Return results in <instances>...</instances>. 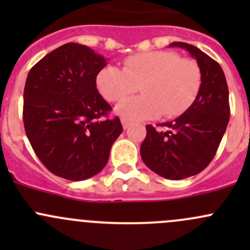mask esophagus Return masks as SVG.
<instances>
[{
    "label": "esophagus",
    "instance_id": "34e87169",
    "mask_svg": "<svg viewBox=\"0 0 250 250\" xmlns=\"http://www.w3.org/2000/svg\"><path fill=\"white\" fill-rule=\"evenodd\" d=\"M121 122H122V125L125 129H127V128L130 125V123H132L129 120H127V118H122V120H121Z\"/></svg>",
    "mask_w": 250,
    "mask_h": 250
}]
</instances>
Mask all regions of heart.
I'll return each mask as SVG.
<instances>
[{
	"label": "heart",
	"mask_w": 250,
	"mask_h": 250,
	"mask_svg": "<svg viewBox=\"0 0 250 250\" xmlns=\"http://www.w3.org/2000/svg\"><path fill=\"white\" fill-rule=\"evenodd\" d=\"M107 102H121L140 84L143 94L125 100L116 112L128 120H147L162 113L172 118L190 109L202 87V71L195 60L170 50L139 53L123 62V69L104 66L95 78Z\"/></svg>",
	"instance_id": "b5f03b06"
}]
</instances>
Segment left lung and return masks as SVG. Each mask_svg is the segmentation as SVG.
Listing matches in <instances>:
<instances>
[{
  "mask_svg": "<svg viewBox=\"0 0 250 250\" xmlns=\"http://www.w3.org/2000/svg\"><path fill=\"white\" fill-rule=\"evenodd\" d=\"M170 47L188 50L202 71V87L190 109L157 132L146 125L140 146L144 163L158 175L181 180L201 173L215 156L230 120L229 88L220 65L192 44L173 42Z\"/></svg>",
  "mask_w": 250,
  "mask_h": 250,
  "instance_id": "obj_1",
  "label": "left lung"
}]
</instances>
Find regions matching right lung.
<instances>
[{
    "label": "right lung",
    "mask_w": 250,
    "mask_h": 250,
    "mask_svg": "<svg viewBox=\"0 0 250 250\" xmlns=\"http://www.w3.org/2000/svg\"><path fill=\"white\" fill-rule=\"evenodd\" d=\"M106 59L87 46L64 44L48 53L27 75L25 133L49 172L72 181L102 172L123 128L106 117L111 106L97 89Z\"/></svg>",
    "instance_id": "add662e5"
}]
</instances>
